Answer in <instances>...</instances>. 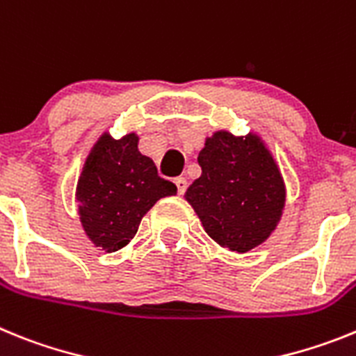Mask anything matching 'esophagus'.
Masks as SVG:
<instances>
[{
	"mask_svg": "<svg viewBox=\"0 0 356 356\" xmlns=\"http://www.w3.org/2000/svg\"><path fill=\"white\" fill-rule=\"evenodd\" d=\"M175 186H177L179 195H182V193H184V191H186V188H188V181L184 177H177V179H175Z\"/></svg>",
	"mask_w": 356,
	"mask_h": 356,
	"instance_id": "1",
	"label": "esophagus"
}]
</instances>
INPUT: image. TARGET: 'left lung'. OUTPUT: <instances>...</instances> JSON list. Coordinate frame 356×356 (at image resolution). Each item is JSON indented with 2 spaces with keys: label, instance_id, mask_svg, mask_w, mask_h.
I'll use <instances>...</instances> for the list:
<instances>
[{
  "label": "left lung",
  "instance_id": "obj_1",
  "mask_svg": "<svg viewBox=\"0 0 356 356\" xmlns=\"http://www.w3.org/2000/svg\"><path fill=\"white\" fill-rule=\"evenodd\" d=\"M202 175L184 199L218 245L247 252L274 233L285 209L286 188L276 159L254 132L216 131L199 157Z\"/></svg>",
  "mask_w": 356,
  "mask_h": 356
}]
</instances>
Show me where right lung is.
I'll list each match as a JSON object with an SVG mask.
<instances>
[{"instance_id":"add662e5","label":"right lung","mask_w":356,"mask_h":356,"mask_svg":"<svg viewBox=\"0 0 356 356\" xmlns=\"http://www.w3.org/2000/svg\"><path fill=\"white\" fill-rule=\"evenodd\" d=\"M136 132L114 140L98 138L86 157L76 182V206L86 236L105 252L125 247L138 233L148 209L177 193L174 182L161 179L150 157L138 148Z\"/></svg>"}]
</instances>
